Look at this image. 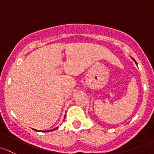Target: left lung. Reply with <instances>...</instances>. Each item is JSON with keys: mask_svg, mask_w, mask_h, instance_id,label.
<instances>
[{"mask_svg": "<svg viewBox=\"0 0 154 154\" xmlns=\"http://www.w3.org/2000/svg\"><path fill=\"white\" fill-rule=\"evenodd\" d=\"M132 59H133V60H134V62H135V63H136V64H137V62H136V61H135V60L134 59V58H132Z\"/></svg>", "mask_w": 154, "mask_h": 154, "instance_id": "8db88e82", "label": "left lung"}]
</instances>
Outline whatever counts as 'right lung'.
Wrapping results in <instances>:
<instances>
[{"label":"right lung","mask_w":154,"mask_h":154,"mask_svg":"<svg viewBox=\"0 0 154 154\" xmlns=\"http://www.w3.org/2000/svg\"><path fill=\"white\" fill-rule=\"evenodd\" d=\"M64 118H65V117H64ZM56 128H54V129H53V130H49V131H38V130H35V129H34V130H35V131H42V132H48V131H52L55 130Z\"/></svg>","instance_id":"right-lung-1"}]
</instances>
